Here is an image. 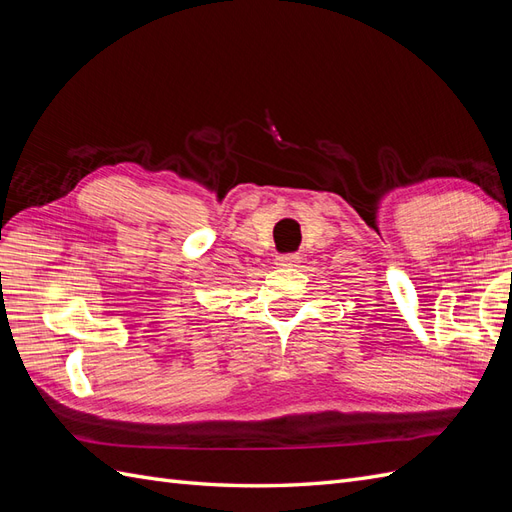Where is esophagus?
Masks as SVG:
<instances>
[{
  "instance_id": "34e87169",
  "label": "esophagus",
  "mask_w": 512,
  "mask_h": 512,
  "mask_svg": "<svg viewBox=\"0 0 512 512\" xmlns=\"http://www.w3.org/2000/svg\"><path fill=\"white\" fill-rule=\"evenodd\" d=\"M299 262L297 254H284V256H277L275 258V265L277 267H294Z\"/></svg>"
}]
</instances>
